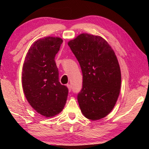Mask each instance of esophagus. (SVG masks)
I'll return each instance as SVG.
<instances>
[{
    "label": "esophagus",
    "mask_w": 149,
    "mask_h": 149,
    "mask_svg": "<svg viewBox=\"0 0 149 149\" xmlns=\"http://www.w3.org/2000/svg\"><path fill=\"white\" fill-rule=\"evenodd\" d=\"M67 87H68V91H69V92H70L71 91V90H72V87H71V85H70V84H67Z\"/></svg>",
    "instance_id": "34e87169"
}]
</instances>
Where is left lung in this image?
<instances>
[{
	"instance_id": "8db88e82",
	"label": "left lung",
	"mask_w": 149,
	"mask_h": 149,
	"mask_svg": "<svg viewBox=\"0 0 149 149\" xmlns=\"http://www.w3.org/2000/svg\"><path fill=\"white\" fill-rule=\"evenodd\" d=\"M68 45L79 62L82 89L77 95L85 118L97 120L110 114L119 97L121 71L114 50L102 37L81 33Z\"/></svg>"
}]
</instances>
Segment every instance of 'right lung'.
Segmentation results:
<instances>
[{"mask_svg":"<svg viewBox=\"0 0 149 149\" xmlns=\"http://www.w3.org/2000/svg\"><path fill=\"white\" fill-rule=\"evenodd\" d=\"M63 40L58 37L41 38L30 47L22 68V87L31 107L42 116L59 114L66 102L68 89L59 81L54 58Z\"/></svg>","mask_w":149,"mask_h":149,"instance_id":"obj_1","label":"right lung"}]
</instances>
